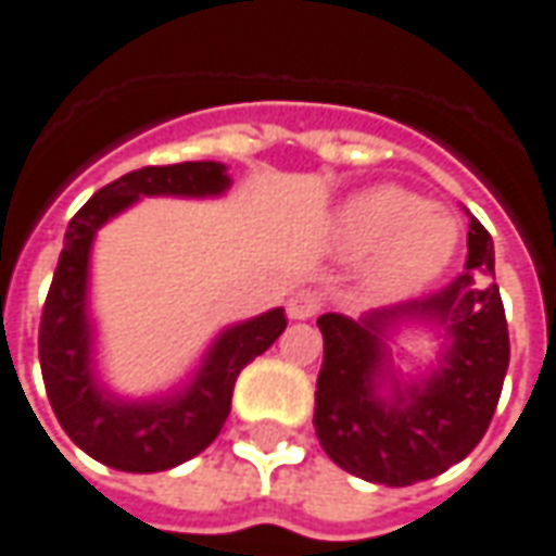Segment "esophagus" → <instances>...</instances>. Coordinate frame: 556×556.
I'll return each instance as SVG.
<instances>
[{"instance_id": "34e87169", "label": "esophagus", "mask_w": 556, "mask_h": 556, "mask_svg": "<svg viewBox=\"0 0 556 556\" xmlns=\"http://www.w3.org/2000/svg\"><path fill=\"white\" fill-rule=\"evenodd\" d=\"M289 316L292 319H309V316H316L319 309H323V294L313 292V289H298V292L289 298Z\"/></svg>"}]
</instances>
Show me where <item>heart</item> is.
Listing matches in <instances>:
<instances>
[{"mask_svg":"<svg viewBox=\"0 0 556 556\" xmlns=\"http://www.w3.org/2000/svg\"><path fill=\"white\" fill-rule=\"evenodd\" d=\"M459 240L453 215L399 185H377L343 203L338 243L350 258L371 255V279L383 292H410L435 279Z\"/></svg>","mask_w":556,"mask_h":556,"instance_id":"1","label":"heart"}]
</instances>
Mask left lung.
I'll return each instance as SVG.
<instances>
[{
    "label": "left lung",
    "instance_id": "obj_1",
    "mask_svg": "<svg viewBox=\"0 0 556 556\" xmlns=\"http://www.w3.org/2000/svg\"><path fill=\"white\" fill-rule=\"evenodd\" d=\"M399 318H435L448 331L442 365L420 384L386 388L382 331ZM316 377V438L350 475L371 484L410 486L466 459L496 414L508 371V323L496 279L493 240L468 222L466 270L426 298L371 309L362 319L326 313Z\"/></svg>",
    "mask_w": 556,
    "mask_h": 556
}]
</instances>
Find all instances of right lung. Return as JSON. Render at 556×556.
<instances>
[{
  "instance_id": "add662e5",
  "label": "right lung",
  "mask_w": 556,
  "mask_h": 556,
  "mask_svg": "<svg viewBox=\"0 0 556 556\" xmlns=\"http://www.w3.org/2000/svg\"><path fill=\"white\" fill-rule=\"evenodd\" d=\"M230 185L225 164L185 161L142 167L100 188L72 215L63 252L39 323V362L48 402L63 432L81 451L118 471H164L206 451L230 414L240 371L286 331V309L277 307L243 326L228 328L213 343L194 383L164 402L127 405L97 387L90 374V323L85 313L88 255L93 233L136 198L179 194L210 198Z\"/></svg>"
}]
</instances>
